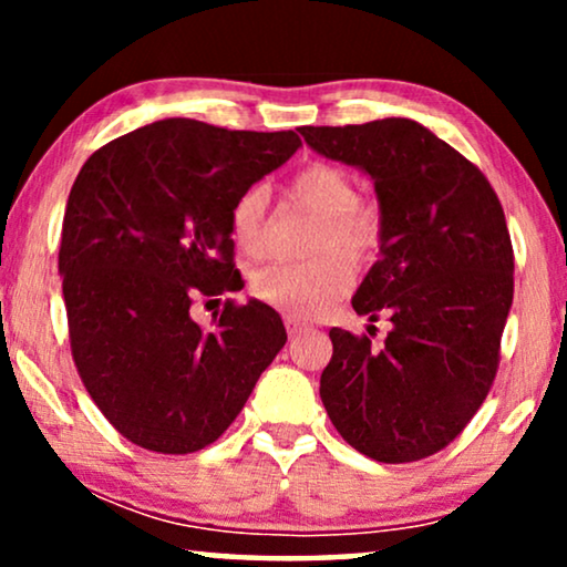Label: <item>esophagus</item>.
Wrapping results in <instances>:
<instances>
[{
	"instance_id": "1",
	"label": "esophagus",
	"mask_w": 567,
	"mask_h": 567,
	"mask_svg": "<svg viewBox=\"0 0 567 567\" xmlns=\"http://www.w3.org/2000/svg\"><path fill=\"white\" fill-rule=\"evenodd\" d=\"M286 330H289V336H297V332L305 330V324L297 320H286Z\"/></svg>"
}]
</instances>
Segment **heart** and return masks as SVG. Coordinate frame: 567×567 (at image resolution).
<instances>
[{
	"label": "heart",
	"instance_id": "b5f03b06",
	"mask_svg": "<svg viewBox=\"0 0 567 567\" xmlns=\"http://www.w3.org/2000/svg\"><path fill=\"white\" fill-rule=\"evenodd\" d=\"M289 196L317 216L309 237V252H320L305 262H274L252 276V293L266 305L305 320L330 307L348 286L351 268L374 260L382 245V216L374 206L359 200V188L343 167L312 162L301 167L286 185ZM268 193L252 185L231 204L229 231L239 252L262 258L268 247L266 231Z\"/></svg>",
	"mask_w": 567,
	"mask_h": 567
}]
</instances>
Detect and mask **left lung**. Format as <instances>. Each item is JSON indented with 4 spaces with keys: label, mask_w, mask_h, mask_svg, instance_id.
<instances>
[{
    "label": "left lung",
    "mask_w": 567,
    "mask_h": 567,
    "mask_svg": "<svg viewBox=\"0 0 567 567\" xmlns=\"http://www.w3.org/2000/svg\"><path fill=\"white\" fill-rule=\"evenodd\" d=\"M324 157L374 177L382 258L353 309L392 330L332 328L320 398L355 452L405 464L441 452L467 429L491 392L514 301V247L493 185L410 118L361 126H305Z\"/></svg>",
    "instance_id": "left-lung-1"
}]
</instances>
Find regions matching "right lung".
Returning <instances> with one entry per match:
<instances>
[{
	"label": "right lung",
	"instance_id": "obj_1",
	"mask_svg": "<svg viewBox=\"0 0 567 567\" xmlns=\"http://www.w3.org/2000/svg\"><path fill=\"white\" fill-rule=\"evenodd\" d=\"M293 131H229L165 118L84 162L61 227L69 346L90 398L131 444L190 454L214 444L286 343L262 301H224L208 328L198 301L245 286L229 212L281 167Z\"/></svg>",
	"mask_w": 567,
	"mask_h": 567
}]
</instances>
